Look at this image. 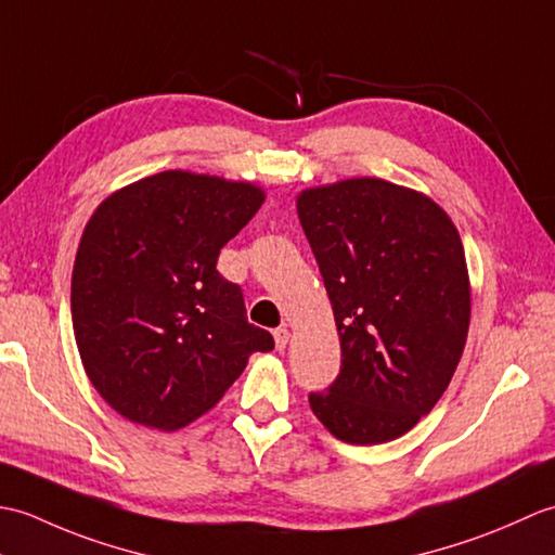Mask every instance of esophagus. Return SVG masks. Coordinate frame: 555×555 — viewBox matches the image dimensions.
<instances>
[{
  "label": "esophagus",
  "mask_w": 555,
  "mask_h": 555,
  "mask_svg": "<svg viewBox=\"0 0 555 555\" xmlns=\"http://www.w3.org/2000/svg\"><path fill=\"white\" fill-rule=\"evenodd\" d=\"M288 338H291V332L286 326H279L274 328V344H276V350H284L288 346Z\"/></svg>",
  "instance_id": "34e87169"
}]
</instances>
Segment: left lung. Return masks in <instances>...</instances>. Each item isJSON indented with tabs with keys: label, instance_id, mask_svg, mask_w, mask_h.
Masks as SVG:
<instances>
[{
	"label": "left lung",
	"instance_id": "obj_1",
	"mask_svg": "<svg viewBox=\"0 0 555 555\" xmlns=\"http://www.w3.org/2000/svg\"><path fill=\"white\" fill-rule=\"evenodd\" d=\"M298 217L340 338V372L310 408L340 441H393L439 403L463 356V243L434 199L382 179L305 191Z\"/></svg>",
	"mask_w": 555,
	"mask_h": 555
}]
</instances>
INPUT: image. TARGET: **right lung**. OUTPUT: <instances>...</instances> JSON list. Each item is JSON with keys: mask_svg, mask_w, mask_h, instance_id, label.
Listing matches in <instances>:
<instances>
[{"mask_svg": "<svg viewBox=\"0 0 555 555\" xmlns=\"http://www.w3.org/2000/svg\"><path fill=\"white\" fill-rule=\"evenodd\" d=\"M264 193L217 176L162 171L90 217L70 279V317L92 386L126 420L173 431L219 403L253 352L274 348L247 322L221 247Z\"/></svg>", "mask_w": 555, "mask_h": 555, "instance_id": "obj_1", "label": "right lung"}]
</instances>
